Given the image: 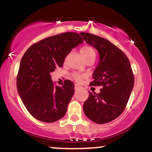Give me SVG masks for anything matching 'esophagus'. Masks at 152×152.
I'll return each instance as SVG.
<instances>
[{"label": "esophagus", "mask_w": 152, "mask_h": 152, "mask_svg": "<svg viewBox=\"0 0 152 152\" xmlns=\"http://www.w3.org/2000/svg\"><path fill=\"white\" fill-rule=\"evenodd\" d=\"M80 87V86H78V84H75L74 85V88H75V89H78V88H79Z\"/></svg>", "instance_id": "esophagus-1"}]
</instances>
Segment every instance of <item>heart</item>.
<instances>
[{
    "mask_svg": "<svg viewBox=\"0 0 152 152\" xmlns=\"http://www.w3.org/2000/svg\"><path fill=\"white\" fill-rule=\"evenodd\" d=\"M81 53L83 56V58H86L87 56H89L91 55H95V51H94V48L90 46H83L81 49ZM72 77L76 81H81L83 78V76L81 74H77V73H74L72 74Z\"/></svg>",
    "mask_w": 152,
    "mask_h": 152,
    "instance_id": "1",
    "label": "heart"
}]
</instances>
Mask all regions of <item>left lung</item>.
<instances>
[{
  "label": "left lung",
  "instance_id": "8db88e82",
  "mask_svg": "<svg viewBox=\"0 0 152 152\" xmlns=\"http://www.w3.org/2000/svg\"><path fill=\"white\" fill-rule=\"evenodd\" d=\"M80 34L99 54L90 85L102 87L99 94L90 92L83 111L95 123H109L122 114L129 99L134 84L132 66L125 53L106 38L88 33Z\"/></svg>",
  "mask_w": 152,
  "mask_h": 152
}]
</instances>
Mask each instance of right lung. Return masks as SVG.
<instances>
[{
  "instance_id": "1",
  "label": "right lung",
  "mask_w": 152,
  "mask_h": 152,
  "mask_svg": "<svg viewBox=\"0 0 152 152\" xmlns=\"http://www.w3.org/2000/svg\"><path fill=\"white\" fill-rule=\"evenodd\" d=\"M83 42L77 33L66 32L44 38L29 47L23 56L17 76V90L28 112L51 123L66 114L74 94L72 81L55 86L50 73L61 67L73 48Z\"/></svg>"
}]
</instances>
